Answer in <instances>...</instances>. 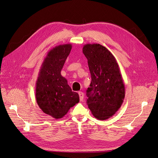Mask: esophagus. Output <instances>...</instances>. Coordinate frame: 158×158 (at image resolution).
Wrapping results in <instances>:
<instances>
[{
  "label": "esophagus",
  "instance_id": "obj_1",
  "mask_svg": "<svg viewBox=\"0 0 158 158\" xmlns=\"http://www.w3.org/2000/svg\"><path fill=\"white\" fill-rule=\"evenodd\" d=\"M78 94H79V97H80V101L82 102L84 100V93L82 92H79Z\"/></svg>",
  "mask_w": 158,
  "mask_h": 158
}]
</instances>
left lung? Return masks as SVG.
Masks as SVG:
<instances>
[{
	"instance_id": "8db88e82",
	"label": "left lung",
	"mask_w": 158,
	"mask_h": 158,
	"mask_svg": "<svg viewBox=\"0 0 158 158\" xmlns=\"http://www.w3.org/2000/svg\"><path fill=\"white\" fill-rule=\"evenodd\" d=\"M82 51L92 76L86 90L88 107L94 117L106 120L121 107L125 96L120 69L114 56L102 45L85 44Z\"/></svg>"
}]
</instances>
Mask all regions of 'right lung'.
Instances as JSON below:
<instances>
[{
	"label": "right lung",
	"instance_id": "right-lung-1",
	"mask_svg": "<svg viewBox=\"0 0 158 158\" xmlns=\"http://www.w3.org/2000/svg\"><path fill=\"white\" fill-rule=\"evenodd\" d=\"M72 49L71 44L51 49L40 70L36 82L35 98L40 108L56 119L61 118L70 107L79 102V95L73 92L60 72Z\"/></svg>",
	"mask_w": 158,
	"mask_h": 158
}]
</instances>
